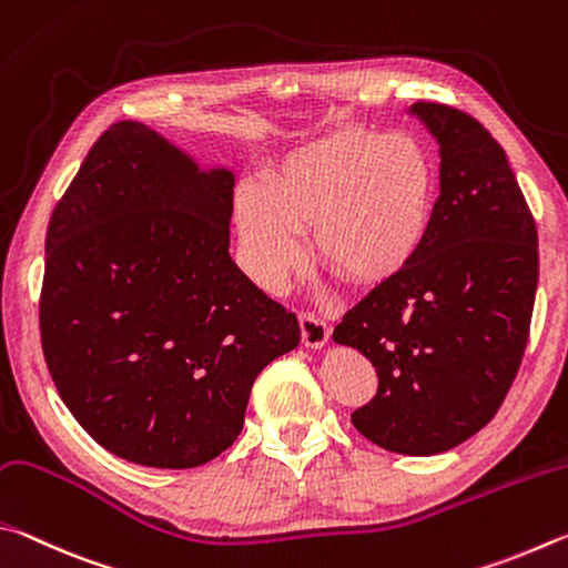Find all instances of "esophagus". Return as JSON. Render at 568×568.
<instances>
[{"mask_svg":"<svg viewBox=\"0 0 568 568\" xmlns=\"http://www.w3.org/2000/svg\"><path fill=\"white\" fill-rule=\"evenodd\" d=\"M300 329H302V344L310 346V349H322V346L329 342V326L324 320L314 316L310 312L300 314Z\"/></svg>","mask_w":568,"mask_h":568,"instance_id":"obj_1","label":"esophagus"}]
</instances>
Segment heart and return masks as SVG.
Masks as SVG:
<instances>
[{
    "mask_svg": "<svg viewBox=\"0 0 568 568\" xmlns=\"http://www.w3.org/2000/svg\"><path fill=\"white\" fill-rule=\"evenodd\" d=\"M439 172L422 139L372 126L294 144L264 166L262 182L234 196V229L246 272L266 292L282 290L312 254L352 290H379L422 254Z\"/></svg>",
    "mask_w": 568,
    "mask_h": 568,
    "instance_id": "1",
    "label": "heart"
}]
</instances>
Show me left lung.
I'll return each instance as SVG.
<instances>
[{"label":"left lung","instance_id":"1","mask_svg":"<svg viewBox=\"0 0 568 568\" xmlns=\"http://www.w3.org/2000/svg\"><path fill=\"white\" fill-rule=\"evenodd\" d=\"M439 144V199L416 262L344 314L334 342L379 389L352 424L386 452L454 449L494 419L529 339L539 236L499 142L462 109H409Z\"/></svg>","mask_w":568,"mask_h":568}]
</instances>
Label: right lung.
Here are the masks:
<instances>
[{
    "instance_id": "obj_1",
    "label": "right lung",
    "mask_w": 568,
    "mask_h": 568,
    "mask_svg": "<svg viewBox=\"0 0 568 568\" xmlns=\"http://www.w3.org/2000/svg\"><path fill=\"white\" fill-rule=\"evenodd\" d=\"M234 174L139 122L97 139L47 229L42 352L106 452L192 469L236 442L252 384L300 322L229 256Z\"/></svg>"
}]
</instances>
